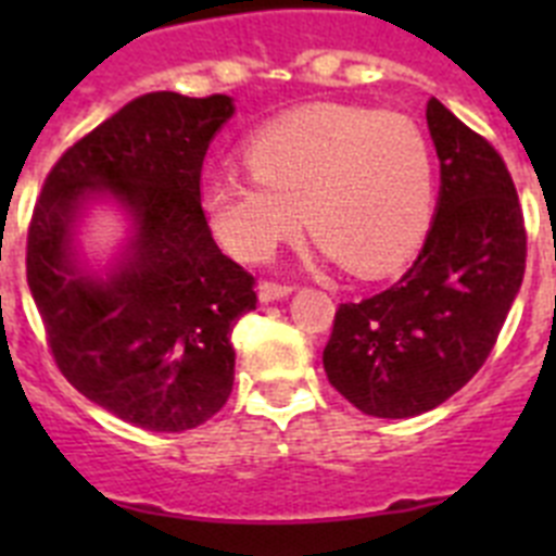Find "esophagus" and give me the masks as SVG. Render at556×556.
<instances>
[{"instance_id":"1","label":"esophagus","mask_w":556,"mask_h":556,"mask_svg":"<svg viewBox=\"0 0 556 556\" xmlns=\"http://www.w3.org/2000/svg\"><path fill=\"white\" fill-rule=\"evenodd\" d=\"M289 292H292V287H289V283H275V281L258 283V298H262L264 303L281 301V298H287Z\"/></svg>"}]
</instances>
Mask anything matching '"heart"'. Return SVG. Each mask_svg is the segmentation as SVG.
I'll return each mask as SVG.
<instances>
[{
    "mask_svg": "<svg viewBox=\"0 0 556 556\" xmlns=\"http://www.w3.org/2000/svg\"><path fill=\"white\" fill-rule=\"evenodd\" d=\"M242 172H219L203 189L205 217L223 248L262 262L303 225L351 273L404 264L424 242L434 205L426 132L395 111L308 105L250 136Z\"/></svg>",
    "mask_w": 556,
    "mask_h": 556,
    "instance_id": "1",
    "label": "heart"
}]
</instances>
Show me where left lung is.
Masks as SVG:
<instances>
[{
    "label": "left lung",
    "instance_id": "1",
    "mask_svg": "<svg viewBox=\"0 0 556 556\" xmlns=\"http://www.w3.org/2000/svg\"><path fill=\"white\" fill-rule=\"evenodd\" d=\"M440 203L401 281L339 303L323 367L372 417H415L448 401L488 362L527 269V225L493 144L440 100L426 105Z\"/></svg>",
    "mask_w": 556,
    "mask_h": 556
}]
</instances>
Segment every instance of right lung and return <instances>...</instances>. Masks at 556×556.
Here are the masks:
<instances>
[{
    "label": "right lung",
    "mask_w": 556,
    "mask_h": 556,
    "mask_svg": "<svg viewBox=\"0 0 556 556\" xmlns=\"http://www.w3.org/2000/svg\"><path fill=\"white\" fill-rule=\"evenodd\" d=\"M230 116L225 94L136 97L55 161L29 219L27 283L58 370L141 429H194L233 390L230 331L255 308V278L217 248L200 203L205 150ZM97 188L137 217L108 282L71 262L76 208Z\"/></svg>",
    "instance_id": "right-lung-1"
}]
</instances>
